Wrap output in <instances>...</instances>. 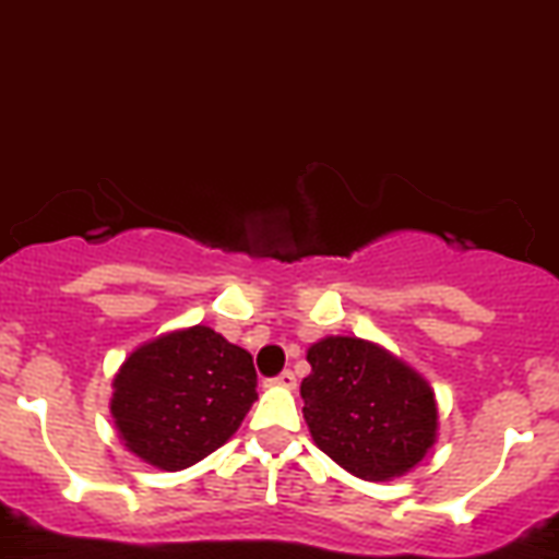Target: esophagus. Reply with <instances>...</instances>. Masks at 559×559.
<instances>
[{"mask_svg":"<svg viewBox=\"0 0 559 559\" xmlns=\"http://www.w3.org/2000/svg\"><path fill=\"white\" fill-rule=\"evenodd\" d=\"M275 384H281V386H286V390H292V386L298 384V379H295V373H292V370H284V373H281L278 379H275Z\"/></svg>","mask_w":559,"mask_h":559,"instance_id":"34e87169","label":"esophagus"}]
</instances>
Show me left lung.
Listing matches in <instances>:
<instances>
[{
  "instance_id": "obj_1",
  "label": "left lung",
  "mask_w": 559,
  "mask_h": 559,
  "mask_svg": "<svg viewBox=\"0 0 559 559\" xmlns=\"http://www.w3.org/2000/svg\"><path fill=\"white\" fill-rule=\"evenodd\" d=\"M304 417L317 449L367 481L404 476L437 440L435 390L409 365L356 336H325L306 354Z\"/></svg>"
}]
</instances>
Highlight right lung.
<instances>
[{"label": "right lung", "instance_id": "obj_1", "mask_svg": "<svg viewBox=\"0 0 559 559\" xmlns=\"http://www.w3.org/2000/svg\"><path fill=\"white\" fill-rule=\"evenodd\" d=\"M255 399L253 356L209 325H192L124 359L110 415L139 460L183 471L225 445Z\"/></svg>", "mask_w": 559, "mask_h": 559}]
</instances>
